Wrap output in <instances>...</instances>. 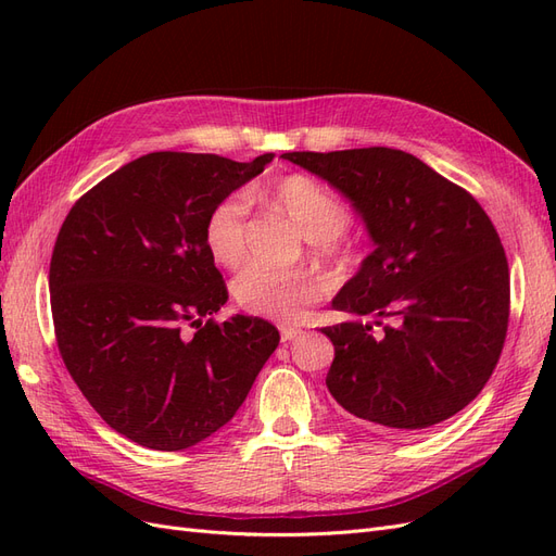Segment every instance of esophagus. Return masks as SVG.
Segmentation results:
<instances>
[{"mask_svg": "<svg viewBox=\"0 0 556 556\" xmlns=\"http://www.w3.org/2000/svg\"><path fill=\"white\" fill-rule=\"evenodd\" d=\"M301 333H304V331L296 329V327H282V329H280V339H282V343H290V341L299 339Z\"/></svg>", "mask_w": 556, "mask_h": 556, "instance_id": "obj_1", "label": "esophagus"}]
</instances>
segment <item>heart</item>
Masks as SVG:
<instances>
[{
  "label": "heart",
  "mask_w": 556,
  "mask_h": 556,
  "mask_svg": "<svg viewBox=\"0 0 556 556\" xmlns=\"http://www.w3.org/2000/svg\"><path fill=\"white\" fill-rule=\"evenodd\" d=\"M268 199L280 208L308 241L319 250L336 252L350 223L343 201L327 185L308 176L290 174L276 180ZM250 201L245 194L217 199L206 215L204 239L211 257L227 268L239 266L245 257V227ZM325 285L308 271H278V268L250 266L231 285L237 306L285 325L301 323L308 308L323 299Z\"/></svg>",
  "instance_id": "1"
}]
</instances>
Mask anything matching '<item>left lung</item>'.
I'll return each instance as SVG.
<instances>
[{"label": "left lung", "mask_w": 556, "mask_h": 556, "mask_svg": "<svg viewBox=\"0 0 556 556\" xmlns=\"http://www.w3.org/2000/svg\"><path fill=\"white\" fill-rule=\"evenodd\" d=\"M357 208L376 250L336 311L374 323L325 327L327 387L376 429L417 433L457 415L490 380L510 315L506 250L478 201L410 153H285ZM388 325L382 326L383 319ZM383 329L372 331V325Z\"/></svg>", "instance_id": "obj_1"}]
</instances>
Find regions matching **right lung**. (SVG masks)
<instances>
[{
    "mask_svg": "<svg viewBox=\"0 0 556 556\" xmlns=\"http://www.w3.org/2000/svg\"><path fill=\"white\" fill-rule=\"evenodd\" d=\"M271 160L150 153L97 182L62 223L48 274L60 355L125 439L164 452L208 439L278 348L262 317L215 323L229 294L204 239L215 201Z\"/></svg>",
    "mask_w": 556,
    "mask_h": 556,
    "instance_id": "1",
    "label": "right lung"
}]
</instances>
